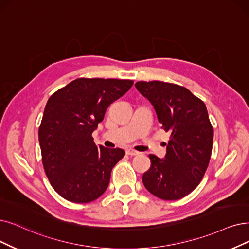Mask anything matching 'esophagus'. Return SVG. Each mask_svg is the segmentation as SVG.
Masks as SVG:
<instances>
[{
    "label": "esophagus",
    "instance_id": "1",
    "mask_svg": "<svg viewBox=\"0 0 249 249\" xmlns=\"http://www.w3.org/2000/svg\"><path fill=\"white\" fill-rule=\"evenodd\" d=\"M126 154H127V155H131V156H136V155L140 154V152H138V151L134 150V149H127V150H126Z\"/></svg>",
    "mask_w": 249,
    "mask_h": 249
}]
</instances>
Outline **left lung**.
I'll return each mask as SVG.
<instances>
[{"instance_id":"8db88e82","label":"left lung","mask_w":249,"mask_h":249,"mask_svg":"<svg viewBox=\"0 0 249 249\" xmlns=\"http://www.w3.org/2000/svg\"><path fill=\"white\" fill-rule=\"evenodd\" d=\"M135 86L153 105L161 127L172 133L163 159L149 155L151 166L143 175V184L160 199H181L201 182L211 160L213 128L206 106L175 84L153 81Z\"/></svg>"}]
</instances>
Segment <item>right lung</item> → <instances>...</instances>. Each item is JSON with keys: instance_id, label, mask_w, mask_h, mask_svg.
I'll return each instance as SVG.
<instances>
[{"instance_id": "1", "label": "right lung", "mask_w": 249, "mask_h": 249, "mask_svg": "<svg viewBox=\"0 0 249 249\" xmlns=\"http://www.w3.org/2000/svg\"><path fill=\"white\" fill-rule=\"evenodd\" d=\"M133 84L130 79L77 78L49 98L38 141L45 173L64 199L88 203L106 191L112 168L125 152L98 147L92 133L107 107Z\"/></svg>"}]
</instances>
